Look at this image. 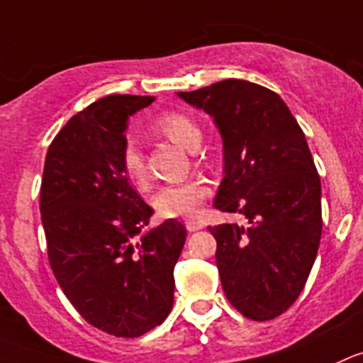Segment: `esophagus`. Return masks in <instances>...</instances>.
<instances>
[{"label": "esophagus", "instance_id": "esophagus-1", "mask_svg": "<svg viewBox=\"0 0 363 363\" xmlns=\"http://www.w3.org/2000/svg\"><path fill=\"white\" fill-rule=\"evenodd\" d=\"M186 229H188L189 233H195V231H201V229H204V225L206 223L202 222V220H195V218H191V220H186Z\"/></svg>", "mask_w": 363, "mask_h": 363}]
</instances>
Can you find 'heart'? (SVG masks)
<instances>
[{
	"label": "heart",
	"mask_w": 363,
	"mask_h": 363,
	"mask_svg": "<svg viewBox=\"0 0 363 363\" xmlns=\"http://www.w3.org/2000/svg\"><path fill=\"white\" fill-rule=\"evenodd\" d=\"M154 128L186 150H195L201 143L202 134L197 123L186 114L177 113V111H168V113H162L161 116L155 118ZM123 166L132 181H143L145 159L140 148L134 143L127 145V148H125ZM206 195H208V184L201 179H191V181L162 186L155 193L154 206L159 215L166 216V218H188V216L197 215Z\"/></svg>",
	"instance_id": "obj_1"
}]
</instances>
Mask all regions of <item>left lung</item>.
<instances>
[{
  "label": "left lung",
  "mask_w": 363,
  "mask_h": 363,
  "mask_svg": "<svg viewBox=\"0 0 363 363\" xmlns=\"http://www.w3.org/2000/svg\"><path fill=\"white\" fill-rule=\"evenodd\" d=\"M177 96L208 113L222 138L215 208L249 222L209 228L225 297L247 319H274L303 292L323 235L320 177L304 132L279 94L247 80Z\"/></svg>",
  "instance_id": "1"
}]
</instances>
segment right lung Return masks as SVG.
<instances>
[{
  "label": "right lung",
  "instance_id": "1",
  "mask_svg": "<svg viewBox=\"0 0 363 363\" xmlns=\"http://www.w3.org/2000/svg\"><path fill=\"white\" fill-rule=\"evenodd\" d=\"M154 100L100 98L64 125L44 161L40 220L50 265L77 311L114 337H141L168 317L186 242L175 218L143 233L154 209L123 166L128 118Z\"/></svg>",
  "mask_w": 363,
  "mask_h": 363
}]
</instances>
